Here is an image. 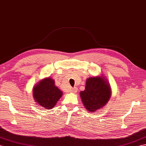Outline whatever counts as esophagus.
Returning <instances> with one entry per match:
<instances>
[{
    "instance_id": "1",
    "label": "esophagus",
    "mask_w": 146,
    "mask_h": 146,
    "mask_svg": "<svg viewBox=\"0 0 146 146\" xmlns=\"http://www.w3.org/2000/svg\"><path fill=\"white\" fill-rule=\"evenodd\" d=\"M77 88L76 87H74V88H72V91H71V92H72V93H76L77 92Z\"/></svg>"
}]
</instances>
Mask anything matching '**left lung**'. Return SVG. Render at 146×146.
I'll use <instances>...</instances> for the list:
<instances>
[{
    "label": "left lung",
    "instance_id": "1",
    "mask_svg": "<svg viewBox=\"0 0 146 146\" xmlns=\"http://www.w3.org/2000/svg\"><path fill=\"white\" fill-rule=\"evenodd\" d=\"M80 97L84 107L94 112L106 105L111 97V88L103 76L89 78L85 90L80 92Z\"/></svg>",
    "mask_w": 146,
    "mask_h": 146
}]
</instances>
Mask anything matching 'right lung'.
I'll use <instances>...</instances> for the list:
<instances>
[{"mask_svg": "<svg viewBox=\"0 0 146 146\" xmlns=\"http://www.w3.org/2000/svg\"><path fill=\"white\" fill-rule=\"evenodd\" d=\"M33 95L37 104L47 109L54 108L62 96L63 92L55 85V81L48 77L36 84Z\"/></svg>", "mask_w": 146, "mask_h": 146, "instance_id": "obj_1", "label": "right lung"}]
</instances>
